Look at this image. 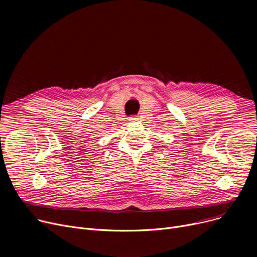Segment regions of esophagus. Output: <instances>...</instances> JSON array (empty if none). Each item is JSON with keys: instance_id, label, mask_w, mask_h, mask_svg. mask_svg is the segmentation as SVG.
<instances>
[{"instance_id": "1", "label": "esophagus", "mask_w": 257, "mask_h": 257, "mask_svg": "<svg viewBox=\"0 0 257 257\" xmlns=\"http://www.w3.org/2000/svg\"><path fill=\"white\" fill-rule=\"evenodd\" d=\"M129 120L130 121H137V120H139V117L138 116H130Z\"/></svg>"}]
</instances>
